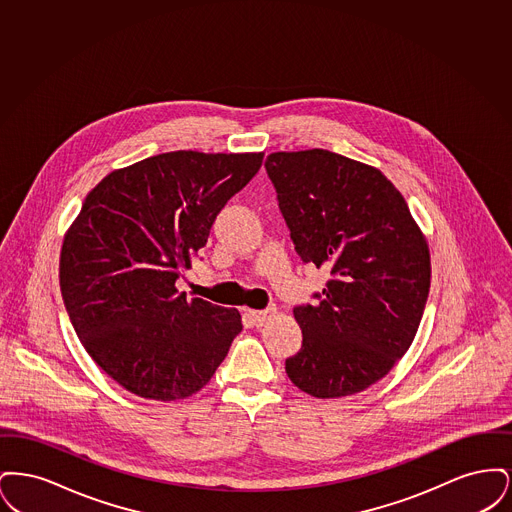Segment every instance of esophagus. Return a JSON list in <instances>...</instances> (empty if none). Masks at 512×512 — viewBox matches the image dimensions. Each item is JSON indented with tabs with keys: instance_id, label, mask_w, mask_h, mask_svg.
Masks as SVG:
<instances>
[{
	"instance_id": "1",
	"label": "esophagus",
	"mask_w": 512,
	"mask_h": 512,
	"mask_svg": "<svg viewBox=\"0 0 512 512\" xmlns=\"http://www.w3.org/2000/svg\"><path fill=\"white\" fill-rule=\"evenodd\" d=\"M274 315H276V309H274V307H268L265 311H251V313H249V317H251L255 326L267 324L268 320L274 317Z\"/></svg>"
}]
</instances>
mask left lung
<instances>
[{
	"label": "left lung",
	"instance_id": "8db88e82",
	"mask_svg": "<svg viewBox=\"0 0 512 512\" xmlns=\"http://www.w3.org/2000/svg\"><path fill=\"white\" fill-rule=\"evenodd\" d=\"M303 263L330 268L317 305L293 309L303 332L286 359L293 384L336 399L382 380L411 347L430 292V249L382 171L328 149L265 161Z\"/></svg>",
	"mask_w": 512,
	"mask_h": 512
}]
</instances>
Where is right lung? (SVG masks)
<instances>
[{
  "mask_svg": "<svg viewBox=\"0 0 512 512\" xmlns=\"http://www.w3.org/2000/svg\"><path fill=\"white\" fill-rule=\"evenodd\" d=\"M263 155L169 151L109 172L86 195L63 240L59 284L76 336L124 390L192 397L242 332L238 309L188 299L176 280Z\"/></svg>",
  "mask_w": 512,
  "mask_h": 512,
  "instance_id": "right-lung-1",
  "label": "right lung"
}]
</instances>
